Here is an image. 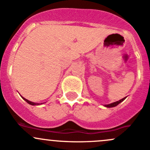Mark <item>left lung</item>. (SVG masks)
<instances>
[{
	"instance_id": "obj_1",
	"label": "left lung",
	"mask_w": 150,
	"mask_h": 150,
	"mask_svg": "<svg viewBox=\"0 0 150 150\" xmlns=\"http://www.w3.org/2000/svg\"><path fill=\"white\" fill-rule=\"evenodd\" d=\"M125 98H123L122 100H119V101H117V102H115V103H111V104H108V105H105V107H107V108H112V107H115L116 105H118V104H119L120 103H121L122 101H123V100H125Z\"/></svg>"
}]
</instances>
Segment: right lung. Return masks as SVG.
I'll use <instances>...</instances> for the list:
<instances>
[{"label": "right lung", "mask_w": 150, "mask_h": 150, "mask_svg": "<svg viewBox=\"0 0 150 150\" xmlns=\"http://www.w3.org/2000/svg\"><path fill=\"white\" fill-rule=\"evenodd\" d=\"M21 98H22L23 99H24V100H25L26 102H27V103H28V104H29V105H40V104H44L45 103H33V102H31V101H29V100H27V99H25L24 98H23L22 96H21Z\"/></svg>", "instance_id": "right-lung-1"}]
</instances>
